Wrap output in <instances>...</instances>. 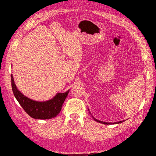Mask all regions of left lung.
I'll return each mask as SVG.
<instances>
[{
	"mask_svg": "<svg viewBox=\"0 0 156 156\" xmlns=\"http://www.w3.org/2000/svg\"><path fill=\"white\" fill-rule=\"evenodd\" d=\"M94 121H96L98 122H101V123H102V124H105V125L117 124V123H120V122H122V121H119V122H113V123H112V122H102V121H99V120H97V119H95V118H94Z\"/></svg>",
	"mask_w": 156,
	"mask_h": 156,
	"instance_id": "obj_1",
	"label": "left lung"
}]
</instances>
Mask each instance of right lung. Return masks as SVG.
<instances>
[{
  "mask_svg": "<svg viewBox=\"0 0 156 156\" xmlns=\"http://www.w3.org/2000/svg\"><path fill=\"white\" fill-rule=\"evenodd\" d=\"M11 86L13 94L24 111L32 118L49 119L57 116L62 110V105L67 97L69 90L64 93H58L51 100L45 102L32 101L25 97L17 88L11 75Z\"/></svg>",
  "mask_w": 156,
  "mask_h": 156,
  "instance_id": "right-lung-1",
  "label": "right lung"
}]
</instances>
